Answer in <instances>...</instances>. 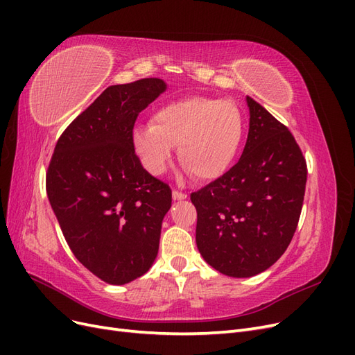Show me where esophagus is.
<instances>
[{"label":"esophagus","mask_w":355,"mask_h":355,"mask_svg":"<svg viewBox=\"0 0 355 355\" xmlns=\"http://www.w3.org/2000/svg\"><path fill=\"white\" fill-rule=\"evenodd\" d=\"M188 196L187 192H182V191H173V200H185Z\"/></svg>","instance_id":"1"}]
</instances>
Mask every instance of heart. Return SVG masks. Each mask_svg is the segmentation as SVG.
<instances>
[{
  "mask_svg": "<svg viewBox=\"0 0 355 355\" xmlns=\"http://www.w3.org/2000/svg\"><path fill=\"white\" fill-rule=\"evenodd\" d=\"M244 133L241 110L207 96L171 101L154 111L151 124H139L133 146L151 175L163 173L178 146V159L200 182L223 176L237 158Z\"/></svg>",
  "mask_w": 355,
  "mask_h": 355,
  "instance_id": "b5f03b06",
  "label": "heart"
}]
</instances>
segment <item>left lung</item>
Wrapping results in <instances>:
<instances>
[{
  "mask_svg": "<svg viewBox=\"0 0 355 355\" xmlns=\"http://www.w3.org/2000/svg\"><path fill=\"white\" fill-rule=\"evenodd\" d=\"M250 127L239 163L192 192L197 247L230 277L268 270L286 252L302 210L306 161L288 128L247 96Z\"/></svg>",
  "mask_w": 355,
  "mask_h": 355,
  "instance_id": "8db88e82",
  "label": "left lung"
}]
</instances>
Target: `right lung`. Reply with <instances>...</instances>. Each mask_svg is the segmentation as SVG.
<instances>
[{
  "label": "right lung",
  "mask_w": 355,
  "mask_h": 355,
  "mask_svg": "<svg viewBox=\"0 0 355 355\" xmlns=\"http://www.w3.org/2000/svg\"><path fill=\"white\" fill-rule=\"evenodd\" d=\"M166 84L144 78L111 85L63 130L46 189L73 256L110 284L144 275L158 253L171 189L135 153L133 127Z\"/></svg>",
  "instance_id": "1"
}]
</instances>
